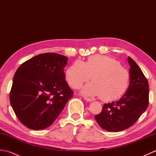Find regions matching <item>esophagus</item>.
<instances>
[{"label":"esophagus","instance_id":"esophagus-1","mask_svg":"<svg viewBox=\"0 0 156 156\" xmlns=\"http://www.w3.org/2000/svg\"><path fill=\"white\" fill-rule=\"evenodd\" d=\"M84 99L85 101H88V102H92V99L90 98H88V97H84Z\"/></svg>","mask_w":156,"mask_h":156}]
</instances>
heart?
I'll return each instance as SVG.
<instances>
[{
  "mask_svg": "<svg viewBox=\"0 0 156 156\" xmlns=\"http://www.w3.org/2000/svg\"><path fill=\"white\" fill-rule=\"evenodd\" d=\"M66 78L73 88L81 87L90 78L92 82L82 88L81 93L105 101L120 98L129 87L130 74L115 59L107 55L90 56L85 62L75 61L66 71Z\"/></svg>",
  "mask_w": 156,
  "mask_h": 156,
  "instance_id": "heart-1",
  "label": "heart"
}]
</instances>
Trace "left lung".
I'll return each instance as SVG.
<instances>
[{
  "instance_id": "1",
  "label": "left lung",
  "mask_w": 156,
  "mask_h": 156,
  "mask_svg": "<svg viewBox=\"0 0 156 156\" xmlns=\"http://www.w3.org/2000/svg\"><path fill=\"white\" fill-rule=\"evenodd\" d=\"M130 66L129 85L119 101L105 103L101 113L94 116L98 125L108 131L118 132L130 127L146 111L149 105V84L143 72L133 59Z\"/></svg>"
}]
</instances>
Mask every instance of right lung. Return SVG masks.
Listing matches in <instances>:
<instances>
[{"label": "right lung", "mask_w": 156, "mask_h": 156, "mask_svg": "<svg viewBox=\"0 0 156 156\" xmlns=\"http://www.w3.org/2000/svg\"><path fill=\"white\" fill-rule=\"evenodd\" d=\"M68 58L55 53L35 56L19 66L10 92V102L26 127L41 130L50 126L74 92L66 81Z\"/></svg>", "instance_id": "1"}]
</instances>
